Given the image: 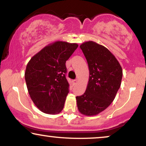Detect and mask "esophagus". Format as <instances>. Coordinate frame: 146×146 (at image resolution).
<instances>
[{"label":"esophagus","mask_w":146,"mask_h":146,"mask_svg":"<svg viewBox=\"0 0 146 146\" xmlns=\"http://www.w3.org/2000/svg\"><path fill=\"white\" fill-rule=\"evenodd\" d=\"M77 82H78L77 80H73V84H74V85L76 84Z\"/></svg>","instance_id":"esophagus-1"}]
</instances>
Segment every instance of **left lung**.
<instances>
[{
	"mask_svg": "<svg viewBox=\"0 0 146 146\" xmlns=\"http://www.w3.org/2000/svg\"><path fill=\"white\" fill-rule=\"evenodd\" d=\"M88 64L90 76L83 95L76 96L78 109L82 114H98L111 104L120 87L122 68L107 48L95 42L80 46Z\"/></svg>",
	"mask_w": 146,
	"mask_h": 146,
	"instance_id": "obj_1",
	"label": "left lung"
}]
</instances>
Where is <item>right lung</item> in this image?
I'll return each mask as SVG.
<instances>
[{
	"label": "right lung",
	"instance_id": "right-lung-1",
	"mask_svg": "<svg viewBox=\"0 0 146 146\" xmlns=\"http://www.w3.org/2000/svg\"><path fill=\"white\" fill-rule=\"evenodd\" d=\"M78 45L56 41L31 58L25 74L32 100L41 111L57 114L62 110L69 84L66 78V62Z\"/></svg>",
	"mask_w": 146,
	"mask_h": 146
}]
</instances>
